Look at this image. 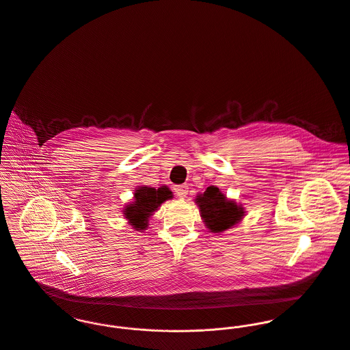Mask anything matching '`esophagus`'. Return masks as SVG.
Here are the masks:
<instances>
[{
    "label": "esophagus",
    "instance_id": "1",
    "mask_svg": "<svg viewBox=\"0 0 350 350\" xmlns=\"http://www.w3.org/2000/svg\"><path fill=\"white\" fill-rule=\"evenodd\" d=\"M174 193L180 198H185L188 194V187L187 185H176L174 187Z\"/></svg>",
    "mask_w": 350,
    "mask_h": 350
}]
</instances>
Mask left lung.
Returning a JSON list of instances; mask_svg holds the SVG:
<instances>
[{"label": "left lung", "mask_w": 350, "mask_h": 350, "mask_svg": "<svg viewBox=\"0 0 350 350\" xmlns=\"http://www.w3.org/2000/svg\"><path fill=\"white\" fill-rule=\"evenodd\" d=\"M198 205L201 219L205 227L212 233H221L239 221L244 216V208L228 200L217 187H208L204 193L197 194L194 198Z\"/></svg>", "instance_id": "obj_1"}]
</instances>
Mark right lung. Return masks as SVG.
Segmentation results:
<instances>
[{
	"label": "right lung",
	"instance_id": "add662e5",
	"mask_svg": "<svg viewBox=\"0 0 350 350\" xmlns=\"http://www.w3.org/2000/svg\"><path fill=\"white\" fill-rule=\"evenodd\" d=\"M172 197L173 193L165 185L158 189L139 187L134 192V201L124 206L123 215L135 231H144L148 228L149 217L156 212L158 206Z\"/></svg>",
	"mask_w": 350,
	"mask_h": 350
}]
</instances>
